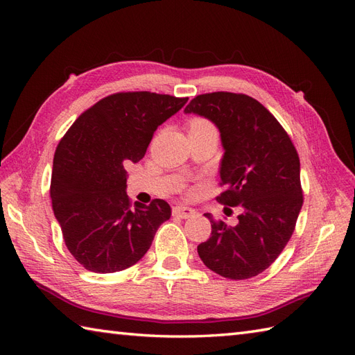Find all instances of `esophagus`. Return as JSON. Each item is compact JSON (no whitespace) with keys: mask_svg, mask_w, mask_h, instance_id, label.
Segmentation results:
<instances>
[{"mask_svg":"<svg viewBox=\"0 0 355 355\" xmlns=\"http://www.w3.org/2000/svg\"><path fill=\"white\" fill-rule=\"evenodd\" d=\"M196 214V210L187 207V206H176L173 207V216L180 218V219H188L192 218Z\"/></svg>","mask_w":355,"mask_h":355,"instance_id":"1","label":"esophagus"}]
</instances>
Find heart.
<instances>
[{
  "instance_id": "obj_1",
  "label": "heart",
  "mask_w": 355,
  "mask_h": 355,
  "mask_svg": "<svg viewBox=\"0 0 355 355\" xmlns=\"http://www.w3.org/2000/svg\"><path fill=\"white\" fill-rule=\"evenodd\" d=\"M202 128H214L207 120H202V118H194L189 123V130H202Z\"/></svg>"
}]
</instances>
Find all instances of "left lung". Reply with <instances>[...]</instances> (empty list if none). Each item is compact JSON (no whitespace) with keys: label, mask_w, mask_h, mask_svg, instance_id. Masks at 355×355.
Listing matches in <instances>:
<instances>
[{"label":"left lung","mask_w":355,"mask_h":355,"mask_svg":"<svg viewBox=\"0 0 355 355\" xmlns=\"http://www.w3.org/2000/svg\"><path fill=\"white\" fill-rule=\"evenodd\" d=\"M185 114L207 118L218 127L225 151L219 170L225 191L218 200L241 207L234 227L204 214L211 235L197 247L198 254L209 270L225 278H252L277 259L295 231L304 202L296 149L275 116L250 96L200 94Z\"/></svg>","instance_id":"8db88e82"}]
</instances>
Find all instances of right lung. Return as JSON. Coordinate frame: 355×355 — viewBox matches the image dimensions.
<instances>
[{"label":"right lung","mask_w":355,"mask_h":355,"mask_svg":"<svg viewBox=\"0 0 355 355\" xmlns=\"http://www.w3.org/2000/svg\"><path fill=\"white\" fill-rule=\"evenodd\" d=\"M187 102L149 92L111 94L83 112L62 137L50 197L68 250L85 270L110 274L130 268L170 219L164 200L132 207L125 163L141 161L158 125Z\"/></svg>","instance_id":"obj_1"}]
</instances>
